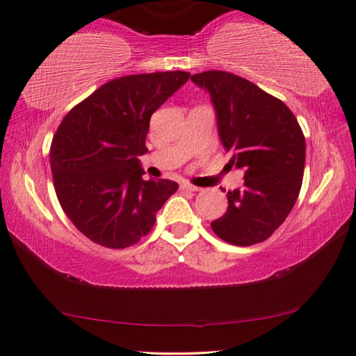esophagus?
<instances>
[{"instance_id": "34e87169", "label": "esophagus", "mask_w": 356, "mask_h": 356, "mask_svg": "<svg viewBox=\"0 0 356 356\" xmlns=\"http://www.w3.org/2000/svg\"><path fill=\"white\" fill-rule=\"evenodd\" d=\"M179 188L184 189V191H191V193H197V191H200V188H197V186L191 184V183H186V181L179 184Z\"/></svg>"}]
</instances>
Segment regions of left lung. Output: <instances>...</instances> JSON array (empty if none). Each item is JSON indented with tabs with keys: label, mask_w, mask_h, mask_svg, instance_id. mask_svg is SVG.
<instances>
[{
	"label": "left lung",
	"mask_w": 356,
	"mask_h": 356,
	"mask_svg": "<svg viewBox=\"0 0 356 356\" xmlns=\"http://www.w3.org/2000/svg\"><path fill=\"white\" fill-rule=\"evenodd\" d=\"M191 81L209 92L229 163L243 170V186L227 193V211L211 222L224 242L248 247L269 238L286 220L302 184L305 138L285 103L226 71Z\"/></svg>",
	"instance_id": "1"
}]
</instances>
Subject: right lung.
<instances>
[{
  "label": "right lung",
  "mask_w": 356,
  "mask_h": 356,
  "mask_svg": "<svg viewBox=\"0 0 356 356\" xmlns=\"http://www.w3.org/2000/svg\"><path fill=\"white\" fill-rule=\"evenodd\" d=\"M186 71L132 74L97 89L63 118L51 146L60 205L92 242L125 248L151 231L178 189L172 179L143 178L149 119L186 81Z\"/></svg>",
  "instance_id": "1"
}]
</instances>
